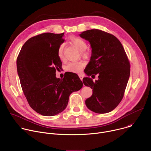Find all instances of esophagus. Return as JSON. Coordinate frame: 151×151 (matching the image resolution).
Instances as JSON below:
<instances>
[{
	"instance_id": "34e87169",
	"label": "esophagus",
	"mask_w": 151,
	"mask_h": 151,
	"mask_svg": "<svg viewBox=\"0 0 151 151\" xmlns=\"http://www.w3.org/2000/svg\"><path fill=\"white\" fill-rule=\"evenodd\" d=\"M79 78L81 79V80L82 81V79H83V76L82 75H79Z\"/></svg>"
}]
</instances>
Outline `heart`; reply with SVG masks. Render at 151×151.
<instances>
[{"label": "heart", "instance_id": "obj_1", "mask_svg": "<svg viewBox=\"0 0 151 151\" xmlns=\"http://www.w3.org/2000/svg\"><path fill=\"white\" fill-rule=\"evenodd\" d=\"M70 42L73 45H74L78 50H79L83 54H84V51L87 49V45L84 40L78 37H71ZM63 45H60L57 51V55L60 60L64 59L63 55ZM84 66V63L82 61H72L69 63L66 67L67 71L73 73H79L82 72V69Z\"/></svg>", "mask_w": 151, "mask_h": 151}]
</instances>
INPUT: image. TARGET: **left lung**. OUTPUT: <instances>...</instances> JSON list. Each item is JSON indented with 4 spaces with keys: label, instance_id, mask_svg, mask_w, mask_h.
I'll return each instance as SVG.
<instances>
[{
    "label": "left lung",
    "instance_id": "8db88e82",
    "mask_svg": "<svg viewBox=\"0 0 151 151\" xmlns=\"http://www.w3.org/2000/svg\"><path fill=\"white\" fill-rule=\"evenodd\" d=\"M79 36L90 42L92 49L84 72L88 76L99 75L95 82L89 77L83 79V84L93 88L85 104L97 114L110 112L123 98L130 74V62L115 36L98 29L82 32Z\"/></svg>",
    "mask_w": 151,
    "mask_h": 151
}]
</instances>
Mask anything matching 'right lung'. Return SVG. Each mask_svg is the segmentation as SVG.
Returning a JSON list of instances; mask_svg holds the SVG:
<instances>
[{"mask_svg":"<svg viewBox=\"0 0 151 151\" xmlns=\"http://www.w3.org/2000/svg\"><path fill=\"white\" fill-rule=\"evenodd\" d=\"M64 33H45L30 38L17 59L21 88L32 108L39 114L51 116L66 108L70 94L81 89L82 82L74 73L57 78L61 66L57 55L64 42Z\"/></svg>","mask_w":151,"mask_h":151,"instance_id":"add662e5","label":"right lung"}]
</instances>
